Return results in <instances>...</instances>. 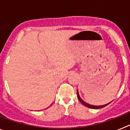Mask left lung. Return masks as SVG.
<instances>
[{"label": "left lung", "instance_id": "8db88e82", "mask_svg": "<svg viewBox=\"0 0 130 130\" xmlns=\"http://www.w3.org/2000/svg\"><path fill=\"white\" fill-rule=\"evenodd\" d=\"M77 97H78V99H79V100L81 102V103H82V104H83L85 106L87 107H89V108H91V109H100V108L104 107L107 106L108 104H111V102H109V103H108L107 104H105V105H99V106H98V105H90V104H87V103H86V102H84V101L82 99H81V98H80V96H79V92H78V90L77 91Z\"/></svg>", "mask_w": 130, "mask_h": 130}]
</instances>
